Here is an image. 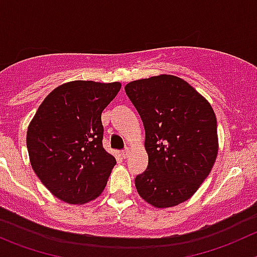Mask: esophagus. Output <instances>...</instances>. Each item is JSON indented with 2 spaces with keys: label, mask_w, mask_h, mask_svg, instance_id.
Wrapping results in <instances>:
<instances>
[{
  "label": "esophagus",
  "mask_w": 257,
  "mask_h": 257,
  "mask_svg": "<svg viewBox=\"0 0 257 257\" xmlns=\"http://www.w3.org/2000/svg\"><path fill=\"white\" fill-rule=\"evenodd\" d=\"M121 155H122V158L126 159L127 156L130 155V149H124V150L121 153Z\"/></svg>",
  "instance_id": "1"
}]
</instances>
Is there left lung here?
<instances>
[{"instance_id":"1","label":"left lung","mask_w":257,"mask_h":257,"mask_svg":"<svg viewBox=\"0 0 257 257\" xmlns=\"http://www.w3.org/2000/svg\"><path fill=\"white\" fill-rule=\"evenodd\" d=\"M124 90L145 127L149 164L135 179L138 193L156 208L178 206L197 192L216 161L213 108L175 75L134 80Z\"/></svg>"}]
</instances>
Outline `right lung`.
Returning <instances> with one entry per match:
<instances>
[{"label":"right lung","instance_id":"obj_1","mask_svg":"<svg viewBox=\"0 0 257 257\" xmlns=\"http://www.w3.org/2000/svg\"><path fill=\"white\" fill-rule=\"evenodd\" d=\"M119 89L118 82L64 83L46 96L29 124L33 170L51 194L67 203L96 199L116 165L102 145L101 114Z\"/></svg>","mask_w":257,"mask_h":257}]
</instances>
